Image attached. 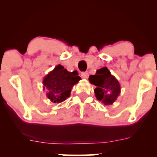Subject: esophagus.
Returning a JSON list of instances; mask_svg holds the SVG:
<instances>
[{
  "label": "esophagus",
  "instance_id": "obj_1",
  "mask_svg": "<svg viewBox=\"0 0 157 157\" xmlns=\"http://www.w3.org/2000/svg\"><path fill=\"white\" fill-rule=\"evenodd\" d=\"M81 76H82V78L87 79L89 77V73L88 72H82L81 73Z\"/></svg>",
  "mask_w": 157,
  "mask_h": 157
}]
</instances>
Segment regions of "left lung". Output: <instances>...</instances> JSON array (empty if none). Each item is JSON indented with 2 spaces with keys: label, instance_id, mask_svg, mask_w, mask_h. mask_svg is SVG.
<instances>
[{
  "label": "left lung",
  "instance_id": "8db88e82",
  "mask_svg": "<svg viewBox=\"0 0 157 157\" xmlns=\"http://www.w3.org/2000/svg\"><path fill=\"white\" fill-rule=\"evenodd\" d=\"M89 82L96 86L94 94L96 98L105 105H112L120 94V85L107 67L97 71L94 75H90Z\"/></svg>",
  "mask_w": 157,
  "mask_h": 157
}]
</instances>
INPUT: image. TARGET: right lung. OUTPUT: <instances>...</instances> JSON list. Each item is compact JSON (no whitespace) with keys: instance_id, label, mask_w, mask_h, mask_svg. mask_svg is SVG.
<instances>
[{"instance_id":"obj_1","label":"right lung","mask_w":157,"mask_h":157,"mask_svg":"<svg viewBox=\"0 0 157 157\" xmlns=\"http://www.w3.org/2000/svg\"><path fill=\"white\" fill-rule=\"evenodd\" d=\"M80 80L77 71L70 72L59 64L44 77L43 88L51 102L60 103L69 97L73 86Z\"/></svg>"}]
</instances>
